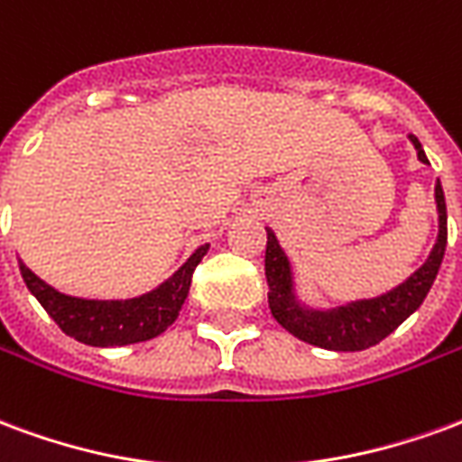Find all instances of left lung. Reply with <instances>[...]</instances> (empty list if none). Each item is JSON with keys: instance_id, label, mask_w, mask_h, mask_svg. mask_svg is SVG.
I'll return each instance as SVG.
<instances>
[{"instance_id": "left-lung-1", "label": "left lung", "mask_w": 462, "mask_h": 462, "mask_svg": "<svg viewBox=\"0 0 462 462\" xmlns=\"http://www.w3.org/2000/svg\"><path fill=\"white\" fill-rule=\"evenodd\" d=\"M411 141L416 145L418 158L428 162L416 135H411ZM436 202L438 242L426 264L388 294H381L376 300L351 301L346 307H337L329 311L300 307V301L294 300V290H291L294 284H291L290 260L282 252L274 232L267 230L264 274H267V284H270L267 297H270L272 317L290 334L307 341L311 346L329 348V351H364L368 346H376L378 341L386 339L391 331H396L423 304L426 294L436 282L448 245V212L440 182H436Z\"/></svg>"}]
</instances>
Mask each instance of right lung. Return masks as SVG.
Segmentation results:
<instances>
[{
    "label": "right lung",
    "instance_id": "add662e5",
    "mask_svg": "<svg viewBox=\"0 0 462 462\" xmlns=\"http://www.w3.org/2000/svg\"><path fill=\"white\" fill-rule=\"evenodd\" d=\"M210 245H202L180 270L165 280L158 290L148 291L135 300H79L49 287L34 272L19 262V270L26 287L34 294L46 314L59 324L66 337H74L88 346H125L158 337L178 319L180 307L190 291L192 272L200 264Z\"/></svg>",
    "mask_w": 462,
    "mask_h": 462
}]
</instances>
